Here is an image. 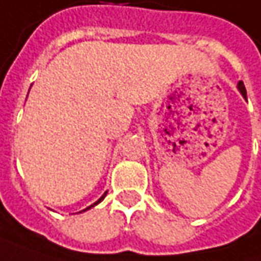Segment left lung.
Instances as JSON below:
<instances>
[{"label":"left lung","instance_id":"8db88e82","mask_svg":"<svg viewBox=\"0 0 261 261\" xmlns=\"http://www.w3.org/2000/svg\"><path fill=\"white\" fill-rule=\"evenodd\" d=\"M238 90H239V92H241V95L247 99V90H245V86H244L242 82H239V83H238Z\"/></svg>","mask_w":261,"mask_h":261}]
</instances>
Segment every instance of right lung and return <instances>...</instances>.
I'll return each instance as SVG.
<instances>
[{
    "instance_id": "add662e5",
    "label": "right lung",
    "mask_w": 261,
    "mask_h": 261,
    "mask_svg": "<svg viewBox=\"0 0 261 261\" xmlns=\"http://www.w3.org/2000/svg\"><path fill=\"white\" fill-rule=\"evenodd\" d=\"M105 196H107V192H105V193H103V195L101 196V197H99V199H98V200H96V202H95L93 205H90V206H87V208H86V210H83V211H87V210H90V208H93V206H96V205H98L99 202H102L103 197H105ZM83 211H82V213H83Z\"/></svg>"
}]
</instances>
